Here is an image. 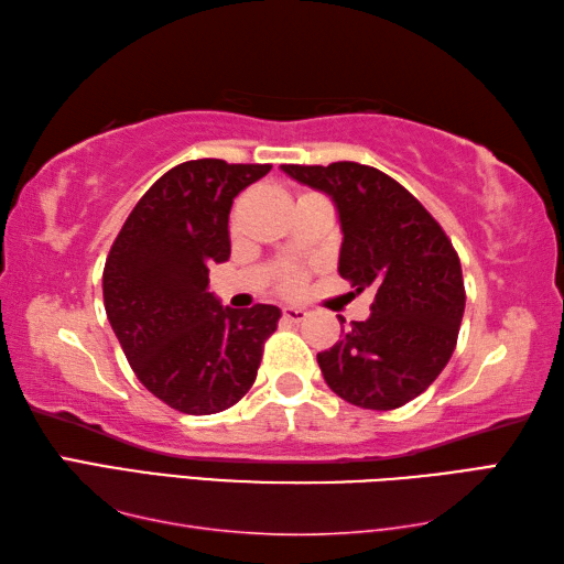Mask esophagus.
<instances>
[{
  "label": "esophagus",
  "instance_id": "1",
  "mask_svg": "<svg viewBox=\"0 0 564 564\" xmlns=\"http://www.w3.org/2000/svg\"><path fill=\"white\" fill-rule=\"evenodd\" d=\"M307 317V310L303 307H293V305H285L283 307V319L289 322H303Z\"/></svg>",
  "mask_w": 564,
  "mask_h": 564
}]
</instances>
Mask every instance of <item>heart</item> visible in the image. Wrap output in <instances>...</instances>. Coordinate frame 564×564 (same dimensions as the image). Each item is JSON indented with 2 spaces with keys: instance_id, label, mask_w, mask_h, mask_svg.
Wrapping results in <instances>:
<instances>
[{
  "instance_id": "b5f03b06",
  "label": "heart",
  "mask_w": 564,
  "mask_h": 564,
  "mask_svg": "<svg viewBox=\"0 0 564 564\" xmlns=\"http://www.w3.org/2000/svg\"><path fill=\"white\" fill-rule=\"evenodd\" d=\"M283 289L285 291H297V289H301V273H297V271H291L289 275H285V279H283Z\"/></svg>"
}]
</instances>
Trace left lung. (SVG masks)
Returning a JSON list of instances; mask_svg holds the SVG:
<instances>
[{"instance_id":"left-lung-1","label":"left lung","mask_w":564,"mask_h":564,"mask_svg":"<svg viewBox=\"0 0 564 564\" xmlns=\"http://www.w3.org/2000/svg\"><path fill=\"white\" fill-rule=\"evenodd\" d=\"M281 170L332 196L344 232L339 275L358 293L376 289L370 317L351 322L329 351L317 354L322 376L346 402L398 410L422 394L453 356L465 313L460 259L422 203L376 166L332 162Z\"/></svg>"}]
</instances>
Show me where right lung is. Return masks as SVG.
<instances>
[{
    "label": "right lung",
    "instance_id": "add662e5",
    "mask_svg": "<svg viewBox=\"0 0 564 564\" xmlns=\"http://www.w3.org/2000/svg\"><path fill=\"white\" fill-rule=\"evenodd\" d=\"M271 164L191 160L162 174L118 232L104 307L138 380L184 414H215L254 386L281 310L223 307L208 267L230 259L232 200Z\"/></svg>",
    "mask_w": 564,
    "mask_h": 564
}]
</instances>
